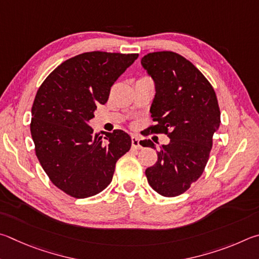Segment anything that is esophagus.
I'll return each instance as SVG.
<instances>
[{
	"label": "esophagus",
	"mask_w": 259,
	"mask_h": 259,
	"mask_svg": "<svg viewBox=\"0 0 259 259\" xmlns=\"http://www.w3.org/2000/svg\"><path fill=\"white\" fill-rule=\"evenodd\" d=\"M131 141H132V148L133 149H141V143H140V140L138 137H132L131 138Z\"/></svg>",
	"instance_id": "34e87169"
}]
</instances>
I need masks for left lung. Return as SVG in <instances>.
I'll return each instance as SVG.
<instances>
[{"label": "left lung", "mask_w": 259, "mask_h": 259, "mask_svg": "<svg viewBox=\"0 0 259 259\" xmlns=\"http://www.w3.org/2000/svg\"><path fill=\"white\" fill-rule=\"evenodd\" d=\"M156 84L150 111L156 124L148 131L170 139L160 146L158 160L146 170L150 187L164 197L184 193L205 170L212 137L221 125L216 93L202 72L179 53L159 51L142 58ZM143 147L156 149L144 140Z\"/></svg>", "instance_id": "left-lung-1"}]
</instances>
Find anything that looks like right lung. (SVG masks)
I'll use <instances>...</instances> for the list:
<instances>
[{"instance_id": "right-lung-1", "label": "right lung", "mask_w": 259, "mask_h": 259, "mask_svg": "<svg viewBox=\"0 0 259 259\" xmlns=\"http://www.w3.org/2000/svg\"><path fill=\"white\" fill-rule=\"evenodd\" d=\"M138 57L81 53L59 65L39 86L30 121L35 153L50 181L68 196L81 199L101 192L111 182L117 160L131 149L124 131L104 132L102 138L88 121Z\"/></svg>"}]
</instances>
